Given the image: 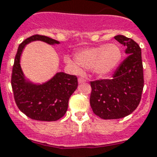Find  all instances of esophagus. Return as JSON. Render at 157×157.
I'll use <instances>...</instances> for the list:
<instances>
[{"instance_id": "1", "label": "esophagus", "mask_w": 157, "mask_h": 157, "mask_svg": "<svg viewBox=\"0 0 157 157\" xmlns=\"http://www.w3.org/2000/svg\"><path fill=\"white\" fill-rule=\"evenodd\" d=\"M78 82L79 84H82V83L86 82V80L85 78H83V77H80V78H78Z\"/></svg>"}]
</instances>
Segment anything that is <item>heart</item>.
<instances>
[{"label": "heart", "mask_w": 157, "mask_h": 157, "mask_svg": "<svg viewBox=\"0 0 157 157\" xmlns=\"http://www.w3.org/2000/svg\"><path fill=\"white\" fill-rule=\"evenodd\" d=\"M122 53L115 44H102L80 50L76 53V60L66 57L65 62L76 72L80 66L86 69H94L98 75H106L115 68L120 61Z\"/></svg>", "instance_id": "obj_1"}]
</instances>
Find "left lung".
I'll return each mask as SVG.
<instances>
[{"instance_id": "1", "label": "left lung", "mask_w": 157, "mask_h": 157, "mask_svg": "<svg viewBox=\"0 0 157 157\" xmlns=\"http://www.w3.org/2000/svg\"><path fill=\"white\" fill-rule=\"evenodd\" d=\"M114 39L126 47L127 58L111 79L91 81L90 105L102 119H118L129 115L137 108L144 89L141 48L133 39L123 35Z\"/></svg>"}]
</instances>
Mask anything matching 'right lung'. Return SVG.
Listing matches in <instances>:
<instances>
[{"instance_id":"add662e5","label":"right lung","mask_w":157,"mask_h":157,"mask_svg":"<svg viewBox=\"0 0 157 157\" xmlns=\"http://www.w3.org/2000/svg\"><path fill=\"white\" fill-rule=\"evenodd\" d=\"M36 40L51 45L59 43L49 37L34 34L19 45L11 76L13 97L18 109L31 119L56 121L67 111L69 98L78 85L77 77L64 72H57L50 81L42 85L26 81L20 66V57L25 46Z\"/></svg>"}]
</instances>
